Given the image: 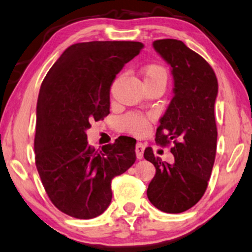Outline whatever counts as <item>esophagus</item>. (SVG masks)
Segmentation results:
<instances>
[{"label":"esophagus","instance_id":"34e87169","mask_svg":"<svg viewBox=\"0 0 252 252\" xmlns=\"http://www.w3.org/2000/svg\"><path fill=\"white\" fill-rule=\"evenodd\" d=\"M144 151H145V145L143 143H137L136 145V155L138 160H141L144 157Z\"/></svg>","mask_w":252,"mask_h":252}]
</instances>
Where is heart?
I'll return each mask as SVG.
<instances>
[{"mask_svg":"<svg viewBox=\"0 0 252 252\" xmlns=\"http://www.w3.org/2000/svg\"><path fill=\"white\" fill-rule=\"evenodd\" d=\"M143 76L145 88L154 86H162L165 88L168 81V72L160 63H148L140 69ZM120 129L126 132L141 136L145 134L150 129V118L138 114V113H130L120 120Z\"/></svg>","mask_w":252,"mask_h":252,"instance_id":"b5f03b06","label":"heart"}]
</instances>
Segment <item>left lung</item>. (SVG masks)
Instances as JSON below:
<instances>
[{
    "mask_svg": "<svg viewBox=\"0 0 252 252\" xmlns=\"http://www.w3.org/2000/svg\"><path fill=\"white\" fill-rule=\"evenodd\" d=\"M155 51L171 66L173 98L160 119L155 141L173 144L175 162H163L147 147L144 158L157 173L147 189V197L158 210L180 214L203 196L210 179L217 150L215 101L217 77L211 66L184 42L164 38L153 42Z\"/></svg>",
    "mask_w": 252,
    "mask_h": 252,
    "instance_id": "1",
    "label": "left lung"
}]
</instances>
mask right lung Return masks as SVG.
I'll return each mask as SVG.
<instances>
[{
  "mask_svg": "<svg viewBox=\"0 0 252 252\" xmlns=\"http://www.w3.org/2000/svg\"><path fill=\"white\" fill-rule=\"evenodd\" d=\"M144 44L94 41L70 45L42 82L36 107L35 163L49 198L70 217L91 219L112 201V179L136 161V139L119 137L94 150L90 123L109 114L116 74Z\"/></svg>",
  "mask_w": 252,
  "mask_h": 252,
  "instance_id": "right-lung-1",
  "label": "right lung"
}]
</instances>
